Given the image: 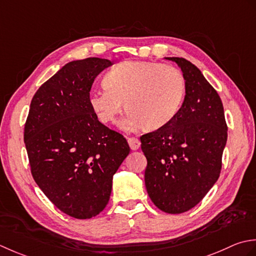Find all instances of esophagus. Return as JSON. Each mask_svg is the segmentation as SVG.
<instances>
[{"mask_svg":"<svg viewBox=\"0 0 256 256\" xmlns=\"http://www.w3.org/2000/svg\"><path fill=\"white\" fill-rule=\"evenodd\" d=\"M128 144H129V147H130V149H132V150L139 149L140 144H142V142H140V140L138 138H134V137L128 138Z\"/></svg>","mask_w":256,"mask_h":256,"instance_id":"34e87169","label":"esophagus"}]
</instances>
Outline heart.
Here are the masks:
<instances>
[{
	"label": "heart",
	"instance_id": "obj_1",
	"mask_svg": "<svg viewBox=\"0 0 256 256\" xmlns=\"http://www.w3.org/2000/svg\"><path fill=\"white\" fill-rule=\"evenodd\" d=\"M105 87L88 96L90 108L104 124L114 122L124 108L129 110L120 127L132 130L144 126L156 130L176 117L184 102L186 82L171 65L154 62H122L107 72Z\"/></svg>",
	"mask_w": 256,
	"mask_h": 256
}]
</instances>
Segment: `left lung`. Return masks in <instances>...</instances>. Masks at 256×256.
Instances as JSON below:
<instances>
[{
    "label": "left lung",
    "mask_w": 256,
    "mask_h": 256,
    "mask_svg": "<svg viewBox=\"0 0 256 256\" xmlns=\"http://www.w3.org/2000/svg\"><path fill=\"white\" fill-rule=\"evenodd\" d=\"M164 58L184 72V100L168 124L140 140L151 201L161 211L179 214L196 206L218 179L228 127L221 98L201 70L181 57Z\"/></svg>",
    "instance_id": "left-lung-1"
}]
</instances>
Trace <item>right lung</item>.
<instances>
[{"label":"right lung","instance_id":"1","mask_svg":"<svg viewBox=\"0 0 256 256\" xmlns=\"http://www.w3.org/2000/svg\"><path fill=\"white\" fill-rule=\"evenodd\" d=\"M105 58L72 60L30 102L24 142L36 184L62 212L90 218L106 208L112 176L127 157L126 138L98 120L88 96Z\"/></svg>","mask_w":256,"mask_h":256}]
</instances>
